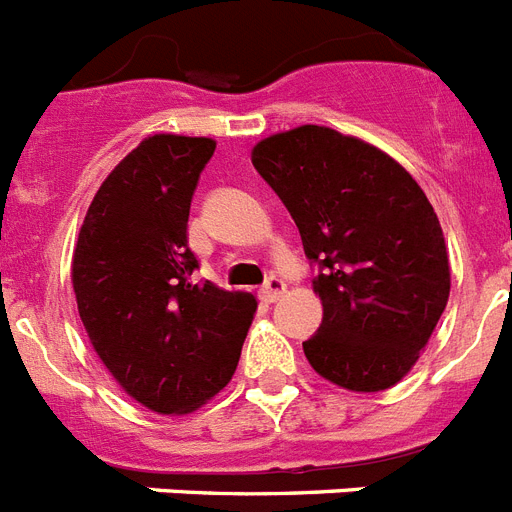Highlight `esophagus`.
<instances>
[{
  "label": "esophagus",
  "mask_w": 512,
  "mask_h": 512,
  "mask_svg": "<svg viewBox=\"0 0 512 512\" xmlns=\"http://www.w3.org/2000/svg\"><path fill=\"white\" fill-rule=\"evenodd\" d=\"M259 293L266 303H274L282 293H285V280H282V277H277V274H269L264 285H261Z\"/></svg>",
  "instance_id": "34e87169"
}]
</instances>
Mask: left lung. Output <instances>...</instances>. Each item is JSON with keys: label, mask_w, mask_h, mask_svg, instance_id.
<instances>
[{"label": "left lung", "mask_w": 512, "mask_h": 512, "mask_svg": "<svg viewBox=\"0 0 512 512\" xmlns=\"http://www.w3.org/2000/svg\"><path fill=\"white\" fill-rule=\"evenodd\" d=\"M251 162L298 225L324 316L303 353L345 390L379 392L411 371L450 295L429 198L395 159L303 125L261 141Z\"/></svg>", "instance_id": "obj_1"}]
</instances>
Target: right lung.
<instances>
[{"label": "right lung", "instance_id": "right-lung-1", "mask_svg": "<svg viewBox=\"0 0 512 512\" xmlns=\"http://www.w3.org/2000/svg\"><path fill=\"white\" fill-rule=\"evenodd\" d=\"M217 143L151 135L101 183L73 253L80 322L122 390L188 413L232 379L256 298L196 280L188 214Z\"/></svg>", "mask_w": 512, "mask_h": 512}]
</instances>
